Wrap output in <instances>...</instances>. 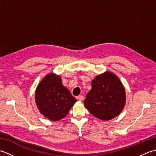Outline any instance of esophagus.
<instances>
[{"mask_svg": "<svg viewBox=\"0 0 156 156\" xmlns=\"http://www.w3.org/2000/svg\"><path fill=\"white\" fill-rule=\"evenodd\" d=\"M76 98H77V100H78V101H82L84 100V97L82 95H79L77 97H76Z\"/></svg>", "mask_w": 156, "mask_h": 156, "instance_id": "esophagus-1", "label": "esophagus"}]
</instances>
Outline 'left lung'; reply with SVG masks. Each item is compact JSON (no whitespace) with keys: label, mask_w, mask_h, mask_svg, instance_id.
Segmentation results:
<instances>
[{"label":"left lung","mask_w":156,"mask_h":156,"mask_svg":"<svg viewBox=\"0 0 156 156\" xmlns=\"http://www.w3.org/2000/svg\"><path fill=\"white\" fill-rule=\"evenodd\" d=\"M125 101L123 86L117 76L108 72L98 75L92 81V89L84 103L92 115L108 121L121 113Z\"/></svg>","instance_id":"8db88e82"}]
</instances>
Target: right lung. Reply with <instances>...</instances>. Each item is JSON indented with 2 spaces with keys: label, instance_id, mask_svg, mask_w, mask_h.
<instances>
[{
  "label": "right lung",
  "instance_id": "obj_1",
  "mask_svg": "<svg viewBox=\"0 0 156 156\" xmlns=\"http://www.w3.org/2000/svg\"><path fill=\"white\" fill-rule=\"evenodd\" d=\"M35 96L39 111L53 121L65 117L77 101L62 85L60 76L54 73L46 76L39 83Z\"/></svg>",
  "mask_w": 156,
  "mask_h": 156
}]
</instances>
